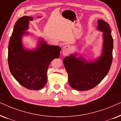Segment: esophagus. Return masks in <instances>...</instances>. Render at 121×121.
Returning a JSON list of instances; mask_svg holds the SVG:
<instances>
[{"mask_svg":"<svg viewBox=\"0 0 121 121\" xmlns=\"http://www.w3.org/2000/svg\"><path fill=\"white\" fill-rule=\"evenodd\" d=\"M71 51V48L69 46L66 45L64 46L62 50V54L63 56H67L68 55Z\"/></svg>","mask_w":121,"mask_h":121,"instance_id":"34e87169","label":"esophagus"}]
</instances>
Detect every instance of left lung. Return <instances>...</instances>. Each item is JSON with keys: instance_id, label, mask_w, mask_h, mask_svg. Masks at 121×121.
<instances>
[{"instance_id": "obj_1", "label": "left lung", "mask_w": 121, "mask_h": 121, "mask_svg": "<svg viewBox=\"0 0 121 121\" xmlns=\"http://www.w3.org/2000/svg\"><path fill=\"white\" fill-rule=\"evenodd\" d=\"M98 29L104 32L103 52L100 58L88 63L82 58H77L70 55L63 60L69 85L75 90L85 91L94 88L103 80L110 69L113 47L110 26L105 21L99 20Z\"/></svg>"}]
</instances>
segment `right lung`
I'll use <instances>...</instances> for the list:
<instances>
[{"label":"right lung","instance_id":"obj_1","mask_svg":"<svg viewBox=\"0 0 121 121\" xmlns=\"http://www.w3.org/2000/svg\"><path fill=\"white\" fill-rule=\"evenodd\" d=\"M30 16L18 19L10 39L8 46V64L10 71L18 82L30 90H39L47 83V71L53 59L59 58L60 47L49 46L43 41L35 51L25 50L21 43V36L27 32Z\"/></svg>","mask_w":121,"mask_h":121}]
</instances>
